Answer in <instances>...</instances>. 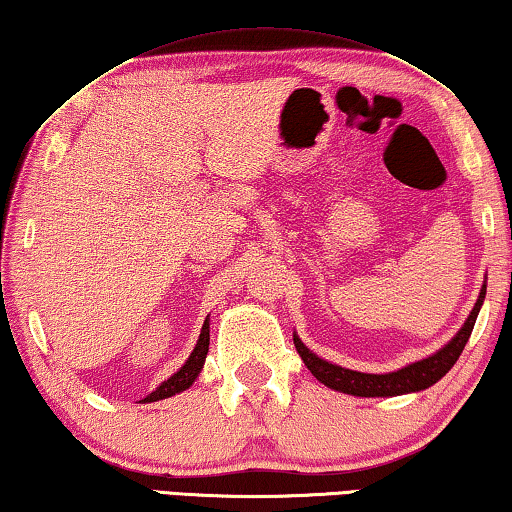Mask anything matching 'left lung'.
Here are the masks:
<instances>
[{
  "instance_id": "1",
  "label": "left lung",
  "mask_w": 512,
  "mask_h": 512,
  "mask_svg": "<svg viewBox=\"0 0 512 512\" xmlns=\"http://www.w3.org/2000/svg\"><path fill=\"white\" fill-rule=\"evenodd\" d=\"M483 297H485V286L481 290V297H478L474 311H471V316L467 318L465 325H462L460 332L453 336L451 343L444 345L437 355L400 368V371H396V373L373 375V373L350 371V368H341V366L329 364V361L316 357L297 336H293V341H295V348H297V352H300V357L306 364V368H309V371L316 375L318 380L325 384V387L350 393V396H361V398L400 396V393L428 389L437 380H442L448 371H451L455 361H458V357L462 355V350H465V345L471 336V329H474V325H476V316H478V311H481Z\"/></svg>"
}]
</instances>
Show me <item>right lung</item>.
<instances>
[{
	"label": "right lung",
	"instance_id": "right-lung-1",
	"mask_svg": "<svg viewBox=\"0 0 512 512\" xmlns=\"http://www.w3.org/2000/svg\"><path fill=\"white\" fill-rule=\"evenodd\" d=\"M208 345H210V322L206 318V322H203V329H201V336H199V343H196V348L190 355V359L185 361V366L180 368L178 373L171 375L167 382H162L160 387H157L151 396H146L144 400H141V403H155V400L176 396V393L190 389V384L196 380V375L201 373L203 361H206Z\"/></svg>",
	"mask_w": 512,
	"mask_h": 512
}]
</instances>
